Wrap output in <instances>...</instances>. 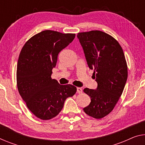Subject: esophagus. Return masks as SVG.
Wrapping results in <instances>:
<instances>
[{"instance_id":"34e87169","label":"esophagus","mask_w":145,"mask_h":145,"mask_svg":"<svg viewBox=\"0 0 145 145\" xmlns=\"http://www.w3.org/2000/svg\"><path fill=\"white\" fill-rule=\"evenodd\" d=\"M77 92H78L79 94H81V93H82V92H83V89H82L81 87H77Z\"/></svg>"}]
</instances>
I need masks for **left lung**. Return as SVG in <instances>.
Segmentation results:
<instances>
[{
	"label": "left lung",
	"mask_w": 145,
	"mask_h": 145,
	"mask_svg": "<svg viewBox=\"0 0 145 145\" xmlns=\"http://www.w3.org/2000/svg\"><path fill=\"white\" fill-rule=\"evenodd\" d=\"M77 36L98 83L96 89H84L91 101L83 110L100 119L113 111L122 94L128 78L126 59L119 43L107 33L92 31L80 32Z\"/></svg>",
	"instance_id": "obj_1"
}]
</instances>
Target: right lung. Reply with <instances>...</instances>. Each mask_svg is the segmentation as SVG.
<instances>
[{
    "instance_id": "add662e5",
    "label": "right lung",
    "mask_w": 145,
    "mask_h": 145,
    "mask_svg": "<svg viewBox=\"0 0 145 145\" xmlns=\"http://www.w3.org/2000/svg\"><path fill=\"white\" fill-rule=\"evenodd\" d=\"M75 36L47 30L32 36L21 49L17 67V88L29 109L40 119L55 117L66 98L77 91L73 85H60L51 77L58 55Z\"/></svg>"
}]
</instances>
